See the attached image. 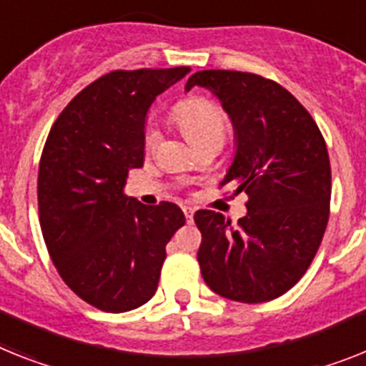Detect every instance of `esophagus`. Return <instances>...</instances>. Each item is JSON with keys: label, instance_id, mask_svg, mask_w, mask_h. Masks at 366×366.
<instances>
[{"label": "esophagus", "instance_id": "obj_1", "mask_svg": "<svg viewBox=\"0 0 366 366\" xmlns=\"http://www.w3.org/2000/svg\"><path fill=\"white\" fill-rule=\"evenodd\" d=\"M182 210H184V216H186V219H188V223H192V221H193V212H195V210H193L192 207H184Z\"/></svg>", "mask_w": 366, "mask_h": 366}]
</instances>
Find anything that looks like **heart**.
<instances>
[{
  "label": "heart",
  "instance_id": "1",
  "mask_svg": "<svg viewBox=\"0 0 366 366\" xmlns=\"http://www.w3.org/2000/svg\"><path fill=\"white\" fill-rule=\"evenodd\" d=\"M173 119L193 147L208 141L221 143L227 134L225 112L207 98L192 97L178 102L173 109ZM156 141H158V132L150 126L145 132V149H154Z\"/></svg>",
  "mask_w": 366,
  "mask_h": 366
}]
</instances>
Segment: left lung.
Segmentation results:
<instances>
[{"label":"left lung","instance_id":"8db88e82","mask_svg":"<svg viewBox=\"0 0 366 366\" xmlns=\"http://www.w3.org/2000/svg\"><path fill=\"white\" fill-rule=\"evenodd\" d=\"M195 85L219 100L234 128V158L221 186L249 197L238 225L219 212H195L202 279L232 302H269L303 277L324 238L331 199L325 141L305 107L272 79L201 70L186 93Z\"/></svg>","mask_w":366,"mask_h":366}]
</instances>
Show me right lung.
I'll list each match as a JSON object with an SVG mask.
<instances>
[{"label": "right lung", "instance_id": "right-lung-1", "mask_svg": "<svg viewBox=\"0 0 366 366\" xmlns=\"http://www.w3.org/2000/svg\"><path fill=\"white\" fill-rule=\"evenodd\" d=\"M115 70L72 98L46 139L39 165V216L55 268L84 302L126 312L156 294L165 245L186 223L173 202L126 197L130 169L145 158L147 113L189 74Z\"/></svg>", "mask_w": 366, "mask_h": 366}]
</instances>
